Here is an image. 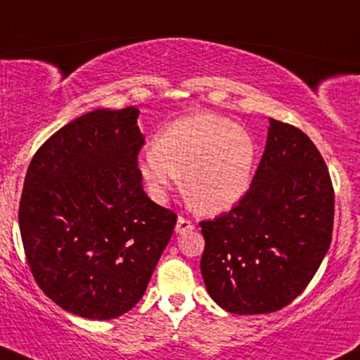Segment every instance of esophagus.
I'll return each instance as SVG.
<instances>
[{"mask_svg":"<svg viewBox=\"0 0 360 360\" xmlns=\"http://www.w3.org/2000/svg\"><path fill=\"white\" fill-rule=\"evenodd\" d=\"M195 229V225L192 224V221L184 219V217H179V220H176V225H175V232L176 233H187V232H192V230Z\"/></svg>","mask_w":360,"mask_h":360,"instance_id":"obj_1","label":"esophagus"}]
</instances>
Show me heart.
Here are the masks:
<instances>
[{"label":"heart","mask_w":360,"mask_h":360,"mask_svg":"<svg viewBox=\"0 0 360 360\" xmlns=\"http://www.w3.org/2000/svg\"><path fill=\"white\" fill-rule=\"evenodd\" d=\"M257 157L254 136L215 113L200 112L173 120L158 133L155 146L136 158L140 179L155 200L180 185L205 215L229 212L250 188Z\"/></svg>","instance_id":"1"}]
</instances>
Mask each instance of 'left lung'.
<instances>
[{
  "instance_id": "8db88e82",
  "label": "left lung",
  "mask_w": 360,
  "mask_h": 360,
  "mask_svg": "<svg viewBox=\"0 0 360 360\" xmlns=\"http://www.w3.org/2000/svg\"><path fill=\"white\" fill-rule=\"evenodd\" d=\"M269 123L245 197L229 214L200 224L207 292L238 316L290 304L312 281L332 240L334 188L322 155L299 128Z\"/></svg>"
}]
</instances>
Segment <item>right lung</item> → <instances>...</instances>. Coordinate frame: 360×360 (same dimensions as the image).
Returning a JSON list of instances; mask_svg holds the SVG:
<instances>
[{
  "mask_svg": "<svg viewBox=\"0 0 360 360\" xmlns=\"http://www.w3.org/2000/svg\"><path fill=\"white\" fill-rule=\"evenodd\" d=\"M139 115L128 106L75 118L26 172V260L39 288L75 316L108 321L135 307L175 229L176 215L141 187Z\"/></svg>",
  "mask_w": 360,
  "mask_h": 360,
  "instance_id": "obj_1",
  "label": "right lung"
}]
</instances>
